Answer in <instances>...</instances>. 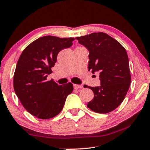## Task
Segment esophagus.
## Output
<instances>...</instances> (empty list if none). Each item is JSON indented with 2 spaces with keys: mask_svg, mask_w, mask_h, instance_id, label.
I'll return each mask as SVG.
<instances>
[{
  "mask_svg": "<svg viewBox=\"0 0 150 150\" xmlns=\"http://www.w3.org/2000/svg\"><path fill=\"white\" fill-rule=\"evenodd\" d=\"M74 89H79V88H83V86L81 85H77V84H74Z\"/></svg>",
  "mask_w": 150,
  "mask_h": 150,
  "instance_id": "34e87169",
  "label": "esophagus"
}]
</instances>
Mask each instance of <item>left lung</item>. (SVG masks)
I'll return each instance as SVG.
<instances>
[{
    "mask_svg": "<svg viewBox=\"0 0 150 150\" xmlns=\"http://www.w3.org/2000/svg\"><path fill=\"white\" fill-rule=\"evenodd\" d=\"M89 50L88 71H99L100 86L91 87L94 98L87 107L93 112L107 114L117 109L126 96L131 81L126 49L103 32L76 37Z\"/></svg>",
    "mask_w": 150,
    "mask_h": 150,
    "instance_id": "left-lung-1",
    "label": "left lung"
}]
</instances>
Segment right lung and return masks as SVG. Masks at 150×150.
<instances>
[{"instance_id":"add662e5","label":"right lung","mask_w":150,"mask_h":150,"mask_svg":"<svg viewBox=\"0 0 150 150\" xmlns=\"http://www.w3.org/2000/svg\"><path fill=\"white\" fill-rule=\"evenodd\" d=\"M74 38L45 36L30 43L22 51L13 78L15 92L28 112L40 119L53 118L60 113L67 97L74 90L71 83L58 86L47 81L57 54L72 45Z\"/></svg>"}]
</instances>
